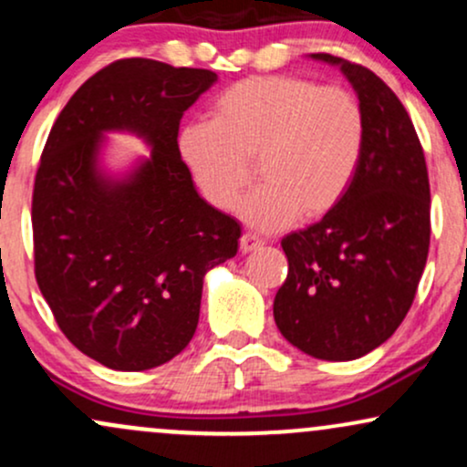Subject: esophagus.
Instances as JSON below:
<instances>
[{"instance_id":"obj_1","label":"esophagus","mask_w":467,"mask_h":467,"mask_svg":"<svg viewBox=\"0 0 467 467\" xmlns=\"http://www.w3.org/2000/svg\"><path fill=\"white\" fill-rule=\"evenodd\" d=\"M261 245H264V241L256 237V234H252V233L241 234V239H239V248H241V252H252V250L261 248Z\"/></svg>"}]
</instances>
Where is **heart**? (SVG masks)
<instances>
[{"mask_svg":"<svg viewBox=\"0 0 467 467\" xmlns=\"http://www.w3.org/2000/svg\"><path fill=\"white\" fill-rule=\"evenodd\" d=\"M367 120L358 99L342 88L287 74L250 77L215 99L213 120L186 122L178 153L200 195L230 211L241 202L245 223L276 233L298 217L320 219L345 200L360 169Z\"/></svg>","mask_w":467,"mask_h":467,"instance_id":"b5f03b06","label":"heart"}]
</instances>
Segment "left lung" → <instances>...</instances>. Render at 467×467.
<instances>
[{"mask_svg": "<svg viewBox=\"0 0 467 467\" xmlns=\"http://www.w3.org/2000/svg\"><path fill=\"white\" fill-rule=\"evenodd\" d=\"M351 80L367 142L351 189L329 215L283 237L287 278L278 331L318 360H356L387 342L415 301L431 245V184L415 127L382 78L327 52Z\"/></svg>", "mask_w": 467, "mask_h": 467, "instance_id": "8db88e82", "label": "left lung"}]
</instances>
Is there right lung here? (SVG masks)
Instances as JSON below:
<instances>
[{
	"instance_id": "obj_1",
	"label": "right lung",
	"mask_w": 467,
	"mask_h": 467,
	"mask_svg": "<svg viewBox=\"0 0 467 467\" xmlns=\"http://www.w3.org/2000/svg\"><path fill=\"white\" fill-rule=\"evenodd\" d=\"M211 69L118 58L89 77L47 136L32 191L35 276L58 329L92 360L144 371L175 358L200 320L203 275L237 254V219L197 195L178 153L184 111ZM154 147L127 182L95 171L99 133Z\"/></svg>"
}]
</instances>
